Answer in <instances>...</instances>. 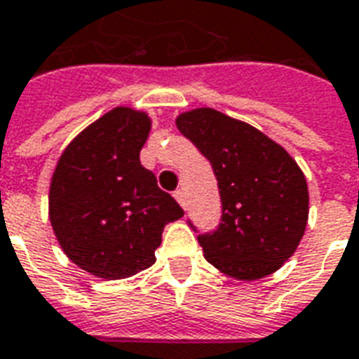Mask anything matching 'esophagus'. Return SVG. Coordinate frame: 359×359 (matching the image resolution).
<instances>
[{"label":"esophagus","instance_id":"esophagus-1","mask_svg":"<svg viewBox=\"0 0 359 359\" xmlns=\"http://www.w3.org/2000/svg\"><path fill=\"white\" fill-rule=\"evenodd\" d=\"M174 198L177 200V204L182 205L183 210L187 208V198H185V191H183V189H177L176 193H174Z\"/></svg>","mask_w":359,"mask_h":359}]
</instances>
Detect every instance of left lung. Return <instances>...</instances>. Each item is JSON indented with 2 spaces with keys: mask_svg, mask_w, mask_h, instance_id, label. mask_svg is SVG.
Returning <instances> with one entry per match:
<instances>
[{
  "mask_svg": "<svg viewBox=\"0 0 359 359\" xmlns=\"http://www.w3.org/2000/svg\"><path fill=\"white\" fill-rule=\"evenodd\" d=\"M176 125L217 177L223 215L217 230L198 236L205 260L240 280L277 271L298 249L309 217L298 163L252 125L213 108L180 114Z\"/></svg>",
  "mask_w": 359,
  "mask_h": 359,
  "instance_id": "left-lung-1",
  "label": "left lung"
}]
</instances>
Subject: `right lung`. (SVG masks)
<instances>
[{"label": "right lung", "mask_w": 359, "mask_h": 359, "mask_svg": "<svg viewBox=\"0 0 359 359\" xmlns=\"http://www.w3.org/2000/svg\"><path fill=\"white\" fill-rule=\"evenodd\" d=\"M148 114L118 107L86 127L61 154L48 215L61 249L101 279H125L155 262L165 224L183 217L157 177L140 165Z\"/></svg>", "instance_id": "add662e5"}]
</instances>
